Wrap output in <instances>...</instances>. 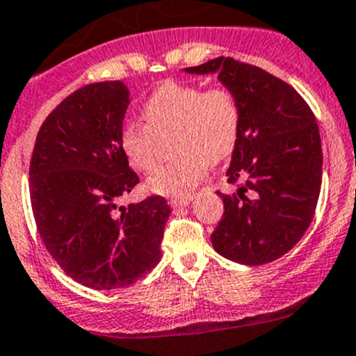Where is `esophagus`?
Listing matches in <instances>:
<instances>
[{
	"label": "esophagus",
	"instance_id": "34e87169",
	"mask_svg": "<svg viewBox=\"0 0 356 356\" xmlns=\"http://www.w3.org/2000/svg\"><path fill=\"white\" fill-rule=\"evenodd\" d=\"M192 195H181V197H172L171 201H169V204H171V208H184V206H188L192 202Z\"/></svg>",
	"mask_w": 356,
	"mask_h": 356
}]
</instances>
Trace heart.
<instances>
[{
	"instance_id": "heart-1",
	"label": "heart",
	"mask_w": 356,
	"mask_h": 356,
	"mask_svg": "<svg viewBox=\"0 0 356 356\" xmlns=\"http://www.w3.org/2000/svg\"><path fill=\"white\" fill-rule=\"evenodd\" d=\"M143 113L147 124H127L120 133L122 152L136 171H154L159 138L176 133L172 152L178 155L148 180L154 194L187 195L204 178L209 162H222L238 143L241 110L234 94L223 87L204 90L165 82L148 97Z\"/></svg>"
}]
</instances>
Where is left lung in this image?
Masks as SVG:
<instances>
[{
	"label": "left lung",
	"instance_id": "obj_1",
	"mask_svg": "<svg viewBox=\"0 0 356 356\" xmlns=\"http://www.w3.org/2000/svg\"><path fill=\"white\" fill-rule=\"evenodd\" d=\"M188 74H216L241 110L239 138L227 169L234 194L223 199L213 248L245 266L285 255L307 231L321 187L316 118L292 86L252 64L216 57Z\"/></svg>",
	"mask_w": 356,
	"mask_h": 356
}]
</instances>
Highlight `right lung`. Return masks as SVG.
I'll list each match as a JSON object with an SVG mask.
<instances>
[{"label":"right lung","instance_id":"right-lung-1","mask_svg":"<svg viewBox=\"0 0 356 356\" xmlns=\"http://www.w3.org/2000/svg\"><path fill=\"white\" fill-rule=\"evenodd\" d=\"M129 103L120 80L74 90L42 124L29 165L43 245L67 276L94 290L124 289L154 269L171 215L161 195L118 204L140 184L120 148Z\"/></svg>","mask_w":356,"mask_h":356}]
</instances>
